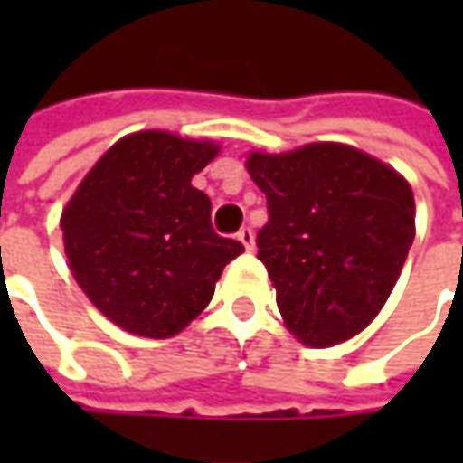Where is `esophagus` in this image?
I'll list each match as a JSON object with an SVG mask.
<instances>
[{"instance_id":"1","label":"esophagus","mask_w":463,"mask_h":463,"mask_svg":"<svg viewBox=\"0 0 463 463\" xmlns=\"http://www.w3.org/2000/svg\"><path fill=\"white\" fill-rule=\"evenodd\" d=\"M237 240L244 244V250H255V232H252L250 226H244V229H241L240 234H237Z\"/></svg>"}]
</instances>
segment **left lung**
Listing matches in <instances>:
<instances>
[{"instance_id": "1", "label": "left lung", "mask_w": 463, "mask_h": 463, "mask_svg": "<svg viewBox=\"0 0 463 463\" xmlns=\"http://www.w3.org/2000/svg\"><path fill=\"white\" fill-rule=\"evenodd\" d=\"M268 201L258 258L288 329L311 347L350 340L389 298L415 240V198L392 167L343 144L250 154Z\"/></svg>"}]
</instances>
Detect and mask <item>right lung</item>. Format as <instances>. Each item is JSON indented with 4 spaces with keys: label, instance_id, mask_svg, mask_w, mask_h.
<instances>
[{
    "label": "right lung",
    "instance_id": "1",
    "mask_svg": "<svg viewBox=\"0 0 463 463\" xmlns=\"http://www.w3.org/2000/svg\"><path fill=\"white\" fill-rule=\"evenodd\" d=\"M219 154L165 131L120 138L81 180L61 216L69 268L110 322L172 337L208 307L222 270L244 252L211 226V198L190 185Z\"/></svg>",
    "mask_w": 463,
    "mask_h": 463
}]
</instances>
